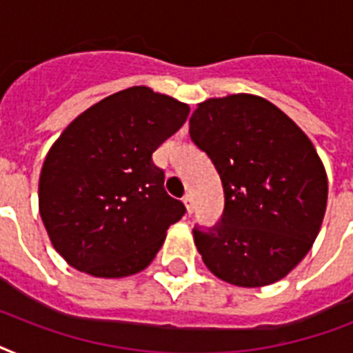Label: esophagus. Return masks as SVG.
Returning <instances> with one entry per match:
<instances>
[{
  "label": "esophagus",
  "instance_id": "34e87169",
  "mask_svg": "<svg viewBox=\"0 0 353 353\" xmlns=\"http://www.w3.org/2000/svg\"><path fill=\"white\" fill-rule=\"evenodd\" d=\"M183 203H185V207H187V212L188 214H192V196L190 194H185V198H183Z\"/></svg>",
  "mask_w": 353,
  "mask_h": 353
}]
</instances>
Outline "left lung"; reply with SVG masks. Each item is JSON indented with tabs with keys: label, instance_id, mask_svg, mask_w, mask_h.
I'll return each mask as SVG.
<instances>
[{
	"label": "left lung",
	"instance_id": "left-lung-1",
	"mask_svg": "<svg viewBox=\"0 0 353 353\" xmlns=\"http://www.w3.org/2000/svg\"><path fill=\"white\" fill-rule=\"evenodd\" d=\"M190 139L220 174L225 209L194 243L214 276L240 288L279 282L312 249L323 225L328 177L306 133L262 97L199 102Z\"/></svg>",
	"mask_w": 353,
	"mask_h": 353
}]
</instances>
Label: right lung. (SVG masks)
Listing matches in <instances>:
<instances>
[{
  "instance_id": "obj_1",
  "label": "right lung",
  "mask_w": 353,
  "mask_h": 353,
  "mask_svg": "<svg viewBox=\"0 0 353 353\" xmlns=\"http://www.w3.org/2000/svg\"><path fill=\"white\" fill-rule=\"evenodd\" d=\"M190 108L146 85L102 99L47 152L38 207L52 247L82 273L122 279L152 263L185 205L165 190L152 154Z\"/></svg>"
}]
</instances>
